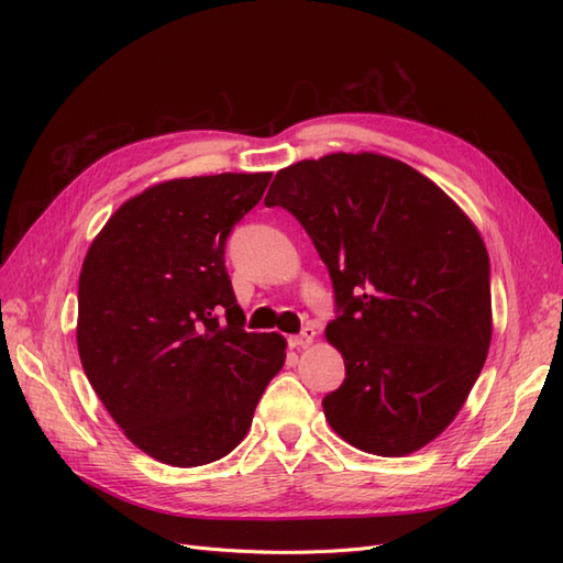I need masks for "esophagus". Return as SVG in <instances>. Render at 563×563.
I'll use <instances>...</instances> for the list:
<instances>
[{
	"label": "esophagus",
	"mask_w": 563,
	"mask_h": 563,
	"mask_svg": "<svg viewBox=\"0 0 563 563\" xmlns=\"http://www.w3.org/2000/svg\"><path fill=\"white\" fill-rule=\"evenodd\" d=\"M314 335H317V331L312 327H305L298 335L288 338V343H291V347H308L314 340Z\"/></svg>",
	"instance_id": "34e87169"
}]
</instances>
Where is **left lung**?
<instances>
[{
    "label": "left lung",
    "instance_id": "8db88e82",
    "mask_svg": "<svg viewBox=\"0 0 563 563\" xmlns=\"http://www.w3.org/2000/svg\"><path fill=\"white\" fill-rule=\"evenodd\" d=\"M267 207L310 234L335 294L327 338L345 380L323 416L347 444L406 455L463 408L490 345V265L457 203L373 152L305 159L275 176Z\"/></svg>",
    "mask_w": 563,
    "mask_h": 563
}]
</instances>
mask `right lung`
<instances>
[{
    "mask_svg": "<svg viewBox=\"0 0 563 563\" xmlns=\"http://www.w3.org/2000/svg\"><path fill=\"white\" fill-rule=\"evenodd\" d=\"M272 174L166 180L114 211L79 275L84 373L124 434L174 467L228 455L286 360L244 331L225 269L232 228Z\"/></svg>",
    "mask_w": 563,
    "mask_h": 563,
    "instance_id": "right-lung-1",
    "label": "right lung"
}]
</instances>
